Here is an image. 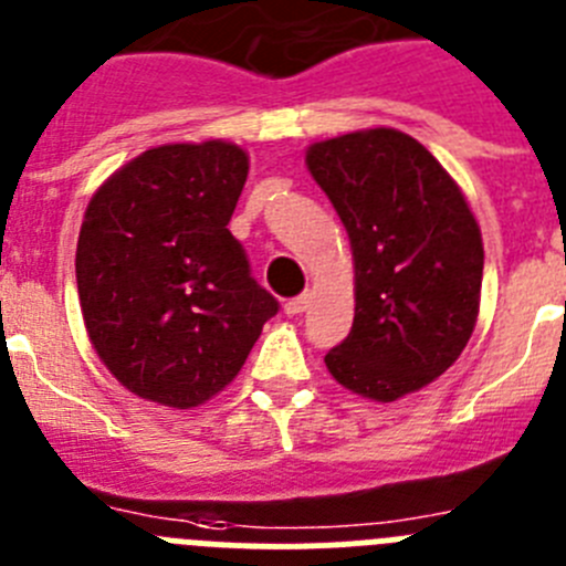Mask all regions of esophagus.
Here are the masks:
<instances>
[{"label":"esophagus","instance_id":"1","mask_svg":"<svg viewBox=\"0 0 566 566\" xmlns=\"http://www.w3.org/2000/svg\"><path fill=\"white\" fill-rule=\"evenodd\" d=\"M308 305H311V294L303 292V294H297V297L289 300V303H286V314L297 317V314H303V311L308 308Z\"/></svg>","mask_w":566,"mask_h":566}]
</instances>
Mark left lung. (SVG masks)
I'll use <instances>...</instances> for the list:
<instances>
[{
  "instance_id": "left-lung-1",
  "label": "left lung",
  "mask_w": 566,
  "mask_h": 566,
  "mask_svg": "<svg viewBox=\"0 0 566 566\" xmlns=\"http://www.w3.org/2000/svg\"><path fill=\"white\" fill-rule=\"evenodd\" d=\"M305 163L356 263L354 328L325 356L331 376L373 401L421 390L458 361L480 311L483 238L463 193L396 128L314 143Z\"/></svg>"
}]
</instances>
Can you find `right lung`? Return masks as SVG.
Instances as JSON below:
<instances>
[{"label":"right lung","mask_w":566,"mask_h":566,"mask_svg":"<svg viewBox=\"0 0 566 566\" xmlns=\"http://www.w3.org/2000/svg\"><path fill=\"white\" fill-rule=\"evenodd\" d=\"M238 145H159L106 179L75 252L83 323L126 390L188 409L224 390L280 303L227 230L247 181Z\"/></svg>","instance_id":"add662e5"}]
</instances>
